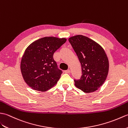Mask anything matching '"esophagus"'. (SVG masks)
I'll list each match as a JSON object with an SVG mask.
<instances>
[{"label": "esophagus", "instance_id": "34e87169", "mask_svg": "<svg viewBox=\"0 0 128 128\" xmlns=\"http://www.w3.org/2000/svg\"><path fill=\"white\" fill-rule=\"evenodd\" d=\"M64 73H70V70H64Z\"/></svg>", "mask_w": 128, "mask_h": 128}]
</instances>
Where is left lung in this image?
<instances>
[{"label":"left lung","mask_w":128,"mask_h":128,"mask_svg":"<svg viewBox=\"0 0 128 128\" xmlns=\"http://www.w3.org/2000/svg\"><path fill=\"white\" fill-rule=\"evenodd\" d=\"M82 66L80 79L74 80L75 86L83 92L98 90L106 80L109 70V61L100 44L87 36L76 35L68 39Z\"/></svg>","instance_id":"1"}]
</instances>
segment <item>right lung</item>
<instances>
[{"label":"right lung","mask_w":128,"mask_h":128,"mask_svg":"<svg viewBox=\"0 0 128 128\" xmlns=\"http://www.w3.org/2000/svg\"><path fill=\"white\" fill-rule=\"evenodd\" d=\"M64 38L46 36L32 42L22 57L20 68L24 82L32 89L45 92L54 86L62 70L53 55L66 42Z\"/></svg>","instance_id":"right-lung-1"}]
</instances>
